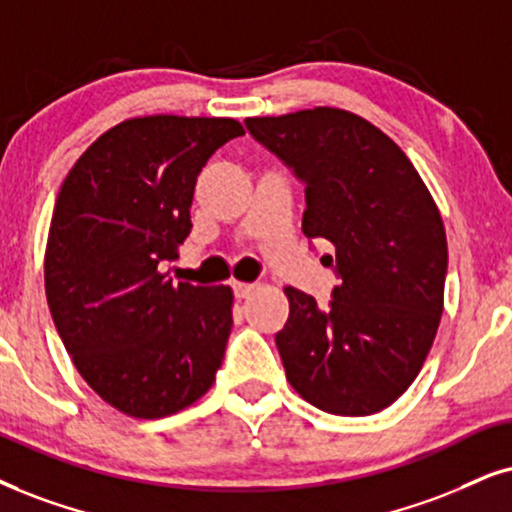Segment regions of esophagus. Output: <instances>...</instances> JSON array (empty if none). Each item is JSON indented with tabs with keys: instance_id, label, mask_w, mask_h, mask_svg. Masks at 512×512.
I'll return each mask as SVG.
<instances>
[{
	"instance_id": "1",
	"label": "esophagus",
	"mask_w": 512,
	"mask_h": 512,
	"mask_svg": "<svg viewBox=\"0 0 512 512\" xmlns=\"http://www.w3.org/2000/svg\"><path fill=\"white\" fill-rule=\"evenodd\" d=\"M257 286L255 283H241V281H234V295L238 297V300H245V297H250L252 293H255Z\"/></svg>"
}]
</instances>
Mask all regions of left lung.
<instances>
[{"label":"left lung","mask_w":512,"mask_h":512,"mask_svg":"<svg viewBox=\"0 0 512 512\" xmlns=\"http://www.w3.org/2000/svg\"><path fill=\"white\" fill-rule=\"evenodd\" d=\"M245 127L304 184V236L335 248L328 307L286 288L276 347L288 383L335 416L383 411L416 380L442 319L449 252L435 200L404 151L349 111L319 106Z\"/></svg>","instance_id":"obj_1"}]
</instances>
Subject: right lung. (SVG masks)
Masks as SVG:
<instances>
[{
	"label": "right lung",
	"instance_id": "add662e5",
	"mask_svg": "<svg viewBox=\"0 0 512 512\" xmlns=\"http://www.w3.org/2000/svg\"><path fill=\"white\" fill-rule=\"evenodd\" d=\"M231 118L146 115L101 134L63 179L44 288L66 352L103 401L134 418L172 416L222 366L234 293L160 274L191 234L196 179L241 137Z\"/></svg>",
	"mask_w": 512,
	"mask_h": 512
}]
</instances>
